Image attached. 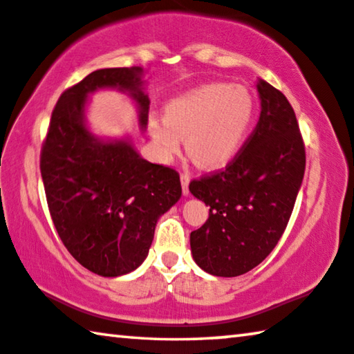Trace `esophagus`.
<instances>
[{"label": "esophagus", "instance_id": "esophagus-1", "mask_svg": "<svg viewBox=\"0 0 354 354\" xmlns=\"http://www.w3.org/2000/svg\"><path fill=\"white\" fill-rule=\"evenodd\" d=\"M189 183H190V175L187 171L181 173V185H183V194L189 195Z\"/></svg>", "mask_w": 354, "mask_h": 354}]
</instances>
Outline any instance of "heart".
<instances>
[{
    "mask_svg": "<svg viewBox=\"0 0 354 354\" xmlns=\"http://www.w3.org/2000/svg\"><path fill=\"white\" fill-rule=\"evenodd\" d=\"M254 117V101L242 86L212 82L171 100L165 118H149V133L164 158H171L187 137L196 162L218 167L234 158L247 139Z\"/></svg>",
    "mask_w": 354,
    "mask_h": 354,
    "instance_id": "heart-1",
    "label": "heart"
}]
</instances>
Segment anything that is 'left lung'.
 I'll return each mask as SVG.
<instances>
[{
	"mask_svg": "<svg viewBox=\"0 0 354 354\" xmlns=\"http://www.w3.org/2000/svg\"><path fill=\"white\" fill-rule=\"evenodd\" d=\"M257 92L259 122L241 151L223 170L189 184L209 206L206 223L190 232L192 254L215 277H239L272 253L304 176L306 151L289 100L266 81Z\"/></svg>",
	"mask_w": 354,
	"mask_h": 354,
	"instance_id": "obj_1",
	"label": "left lung"
}]
</instances>
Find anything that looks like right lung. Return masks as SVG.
I'll use <instances>...</instances> for the list:
<instances>
[{
  "label": "right lung",
  "mask_w": 354,
  "mask_h": 354,
  "mask_svg": "<svg viewBox=\"0 0 354 354\" xmlns=\"http://www.w3.org/2000/svg\"><path fill=\"white\" fill-rule=\"evenodd\" d=\"M142 68H103L68 87L55 106L40 151L48 209L70 254L101 277H120L145 261L158 218L181 196L175 169L142 159L127 140L101 142L84 124L87 95L128 91L142 128L149 100Z\"/></svg>",
  "instance_id": "obj_1"
}]
</instances>
